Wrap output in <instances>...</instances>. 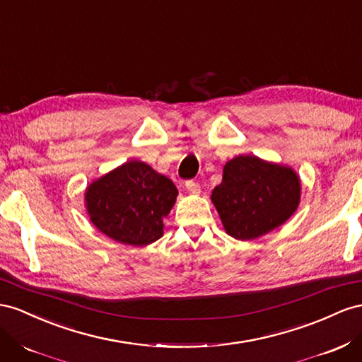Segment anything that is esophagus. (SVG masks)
Wrapping results in <instances>:
<instances>
[{
  "mask_svg": "<svg viewBox=\"0 0 362 362\" xmlns=\"http://www.w3.org/2000/svg\"><path fill=\"white\" fill-rule=\"evenodd\" d=\"M185 189H187L193 194H199L201 193V185L194 181H185Z\"/></svg>",
  "mask_w": 362,
  "mask_h": 362,
  "instance_id": "1",
  "label": "esophagus"
}]
</instances>
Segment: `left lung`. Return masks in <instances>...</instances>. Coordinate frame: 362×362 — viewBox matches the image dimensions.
<instances>
[{"mask_svg": "<svg viewBox=\"0 0 362 362\" xmlns=\"http://www.w3.org/2000/svg\"><path fill=\"white\" fill-rule=\"evenodd\" d=\"M300 198L301 181L294 169L256 155L227 161L222 182L211 192L223 230L238 240L257 239L283 226Z\"/></svg>", "mask_w": 362, "mask_h": 362, "instance_id": "8db88e82", "label": "left lung"}]
</instances>
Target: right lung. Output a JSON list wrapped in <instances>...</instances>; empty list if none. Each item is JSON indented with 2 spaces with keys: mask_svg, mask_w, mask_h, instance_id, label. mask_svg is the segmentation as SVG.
Wrapping results in <instances>:
<instances>
[{
  "mask_svg": "<svg viewBox=\"0 0 362 362\" xmlns=\"http://www.w3.org/2000/svg\"><path fill=\"white\" fill-rule=\"evenodd\" d=\"M178 197L172 180L140 160L126 161L85 190L93 226L112 240L146 247L164 233L163 219Z\"/></svg>",
  "mask_w": 362,
  "mask_h": 362,
  "instance_id": "1",
  "label": "right lung"
}]
</instances>
